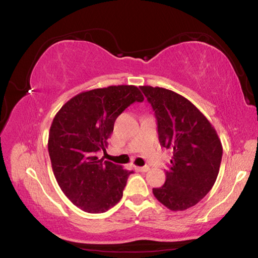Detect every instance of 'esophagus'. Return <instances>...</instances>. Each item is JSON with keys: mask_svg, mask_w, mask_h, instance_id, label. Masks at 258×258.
Wrapping results in <instances>:
<instances>
[{"mask_svg": "<svg viewBox=\"0 0 258 258\" xmlns=\"http://www.w3.org/2000/svg\"><path fill=\"white\" fill-rule=\"evenodd\" d=\"M136 170L139 171V172H147L150 170V166L145 165V166H136Z\"/></svg>", "mask_w": 258, "mask_h": 258, "instance_id": "34e87169", "label": "esophagus"}]
</instances>
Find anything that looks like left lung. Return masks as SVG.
<instances>
[{
    "mask_svg": "<svg viewBox=\"0 0 258 258\" xmlns=\"http://www.w3.org/2000/svg\"><path fill=\"white\" fill-rule=\"evenodd\" d=\"M157 120L161 146L173 153L165 183L153 188L156 200L171 211L196 205L218 178L222 144L207 117L172 90L141 86Z\"/></svg>",
    "mask_w": 258,
    "mask_h": 258,
    "instance_id": "1",
    "label": "left lung"
}]
</instances>
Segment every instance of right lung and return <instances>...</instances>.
Returning a JSON list of instances; mask_svg holds the SVG:
<instances>
[{
  "label": "right lung",
  "instance_id": "add662e5",
  "mask_svg": "<svg viewBox=\"0 0 258 258\" xmlns=\"http://www.w3.org/2000/svg\"><path fill=\"white\" fill-rule=\"evenodd\" d=\"M144 96L136 86L117 85L79 93L63 105L48 134L54 177L72 204L103 213L119 202L133 171L96 156L105 151L116 117Z\"/></svg>",
  "mask_w": 258,
  "mask_h": 258
}]
</instances>
